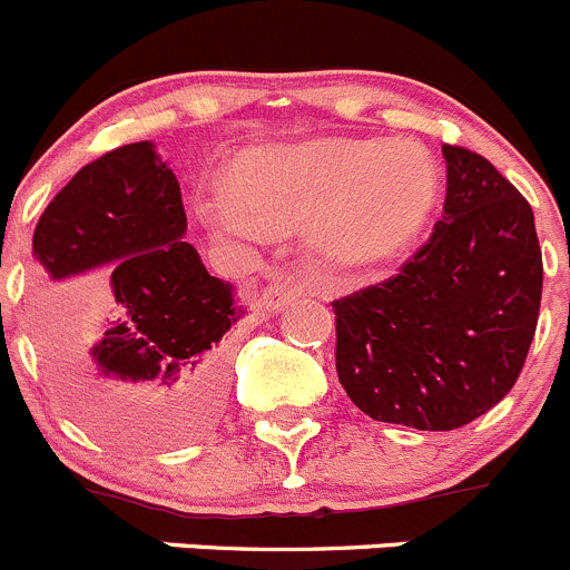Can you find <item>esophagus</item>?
I'll return each instance as SVG.
<instances>
[{
  "instance_id": "34e87169",
  "label": "esophagus",
  "mask_w": 570,
  "mask_h": 570,
  "mask_svg": "<svg viewBox=\"0 0 570 570\" xmlns=\"http://www.w3.org/2000/svg\"><path fill=\"white\" fill-rule=\"evenodd\" d=\"M298 296H302V285L291 283V279H274L272 285L263 287L261 304L268 313H279V309H285V304H291Z\"/></svg>"
}]
</instances>
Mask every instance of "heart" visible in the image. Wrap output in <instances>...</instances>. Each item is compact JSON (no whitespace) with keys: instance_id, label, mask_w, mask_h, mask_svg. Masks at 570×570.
Wrapping results in <instances>:
<instances>
[{"instance_id":"1","label":"heart","mask_w":570,"mask_h":570,"mask_svg":"<svg viewBox=\"0 0 570 570\" xmlns=\"http://www.w3.org/2000/svg\"><path fill=\"white\" fill-rule=\"evenodd\" d=\"M441 174L413 140L324 138L263 146L238 157L233 199L207 216L233 233L304 224L307 246L330 272L363 274L402 257L430 227Z\"/></svg>"}]
</instances>
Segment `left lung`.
Listing matches in <instances>:
<instances>
[{
	"mask_svg": "<svg viewBox=\"0 0 570 570\" xmlns=\"http://www.w3.org/2000/svg\"><path fill=\"white\" fill-rule=\"evenodd\" d=\"M443 157L430 244L396 277L332 302L343 391L374 421L421 432L471 424L510 393L543 291L529 202L476 151Z\"/></svg>",
	"mask_w": 570,
	"mask_h": 570,
	"instance_id": "left-lung-1",
	"label": "left lung"
}]
</instances>
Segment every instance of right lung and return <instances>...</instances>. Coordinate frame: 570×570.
<instances>
[{
	"mask_svg": "<svg viewBox=\"0 0 570 570\" xmlns=\"http://www.w3.org/2000/svg\"><path fill=\"white\" fill-rule=\"evenodd\" d=\"M185 233L177 174L138 140L80 168L32 235V330L55 385L82 421L140 446L213 419L246 313Z\"/></svg>",
	"mask_w": 570,
	"mask_h": 570,
	"instance_id": "add662e5",
	"label": "right lung"
}]
</instances>
